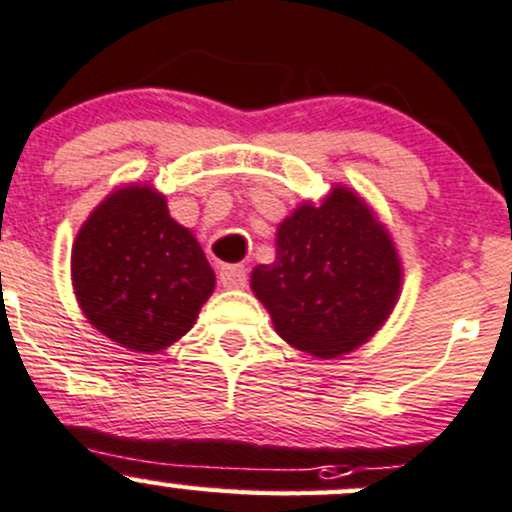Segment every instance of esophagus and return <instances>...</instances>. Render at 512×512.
<instances>
[{
  "label": "esophagus",
  "mask_w": 512,
  "mask_h": 512,
  "mask_svg": "<svg viewBox=\"0 0 512 512\" xmlns=\"http://www.w3.org/2000/svg\"><path fill=\"white\" fill-rule=\"evenodd\" d=\"M218 282L226 289H243L247 286V269L240 265H223L218 269Z\"/></svg>",
  "instance_id": "1"
}]
</instances>
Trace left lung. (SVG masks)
Here are the masks:
<instances>
[{
  "label": "left lung",
  "instance_id": "1",
  "mask_svg": "<svg viewBox=\"0 0 512 512\" xmlns=\"http://www.w3.org/2000/svg\"><path fill=\"white\" fill-rule=\"evenodd\" d=\"M401 289L396 250L372 211L338 187L277 230V260L252 272V291L296 350L333 359L369 340Z\"/></svg>",
  "mask_w": 512,
  "mask_h": 512
}]
</instances>
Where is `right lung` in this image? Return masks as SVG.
I'll return each instance as SVG.
<instances>
[{
    "label": "right lung",
    "instance_id": "right-lung-1",
    "mask_svg": "<svg viewBox=\"0 0 512 512\" xmlns=\"http://www.w3.org/2000/svg\"><path fill=\"white\" fill-rule=\"evenodd\" d=\"M72 284L84 316L136 352L170 347L194 325L216 277L165 196L126 187L104 199L72 247Z\"/></svg>",
    "mask_w": 512,
    "mask_h": 512
}]
</instances>
